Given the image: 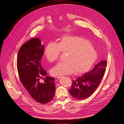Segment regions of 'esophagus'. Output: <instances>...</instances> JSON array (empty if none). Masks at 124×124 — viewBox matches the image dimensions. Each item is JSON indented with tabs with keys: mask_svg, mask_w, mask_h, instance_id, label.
<instances>
[{
	"mask_svg": "<svg viewBox=\"0 0 124 124\" xmlns=\"http://www.w3.org/2000/svg\"><path fill=\"white\" fill-rule=\"evenodd\" d=\"M60 78H61V77H55V80H56V81L58 80Z\"/></svg>",
	"mask_w": 124,
	"mask_h": 124,
	"instance_id": "esophagus-1",
	"label": "esophagus"
}]
</instances>
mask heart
<instances>
[{
	"instance_id": "b5f03b06",
	"label": "heart",
	"mask_w": 124,
	"mask_h": 124,
	"mask_svg": "<svg viewBox=\"0 0 124 124\" xmlns=\"http://www.w3.org/2000/svg\"><path fill=\"white\" fill-rule=\"evenodd\" d=\"M60 51L67 54L64 62H61L50 70L51 76L56 77L75 73L81 74L88 71L97 58V53L91 43L76 36H65L57 44L51 42L45 49V56L49 62L56 61Z\"/></svg>"
}]
</instances>
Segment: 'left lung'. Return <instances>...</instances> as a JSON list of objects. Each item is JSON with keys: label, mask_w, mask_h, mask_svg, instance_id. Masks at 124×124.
Instances as JSON below:
<instances>
[{"label": "left lung", "mask_w": 124, "mask_h": 124, "mask_svg": "<svg viewBox=\"0 0 124 124\" xmlns=\"http://www.w3.org/2000/svg\"><path fill=\"white\" fill-rule=\"evenodd\" d=\"M107 65V61H102L89 72L73 81L72 87L69 90L70 95L78 100L86 99L91 96L100 85Z\"/></svg>", "instance_id": "left-lung-1"}]
</instances>
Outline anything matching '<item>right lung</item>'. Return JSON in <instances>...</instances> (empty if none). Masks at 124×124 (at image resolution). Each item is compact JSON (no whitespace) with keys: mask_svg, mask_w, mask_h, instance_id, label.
I'll return each instance as SVG.
<instances>
[{"mask_svg":"<svg viewBox=\"0 0 124 124\" xmlns=\"http://www.w3.org/2000/svg\"><path fill=\"white\" fill-rule=\"evenodd\" d=\"M44 50V45H41L39 38L31 39L19 49L16 62L21 82L31 97L42 104L51 101L55 92V79L46 76L41 65ZM41 79H44V83Z\"/></svg>","mask_w":124,"mask_h":124,"instance_id":"obj_1","label":"right lung"}]
</instances>
